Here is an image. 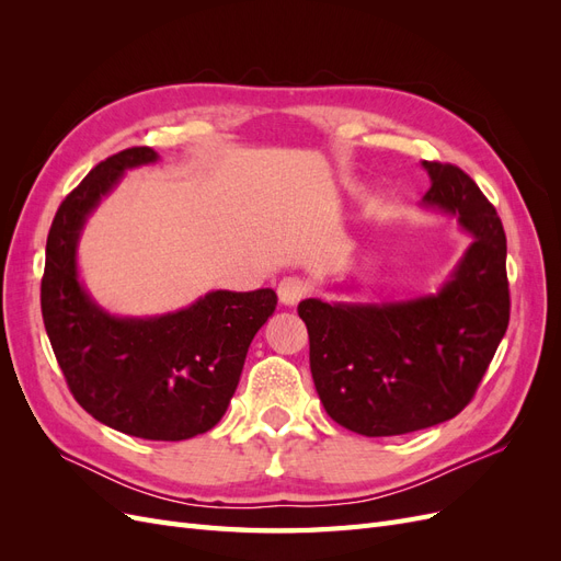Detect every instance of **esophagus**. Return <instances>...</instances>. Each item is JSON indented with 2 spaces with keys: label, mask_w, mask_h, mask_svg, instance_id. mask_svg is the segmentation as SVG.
Instances as JSON below:
<instances>
[{
  "label": "esophagus",
  "mask_w": 561,
  "mask_h": 561,
  "mask_svg": "<svg viewBox=\"0 0 561 561\" xmlns=\"http://www.w3.org/2000/svg\"><path fill=\"white\" fill-rule=\"evenodd\" d=\"M309 295V285L297 276H287L278 283V299L285 307H295L304 297Z\"/></svg>",
  "instance_id": "34e87169"
}]
</instances>
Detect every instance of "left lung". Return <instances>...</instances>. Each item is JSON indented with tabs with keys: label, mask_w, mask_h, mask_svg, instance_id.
I'll use <instances>...</instances> for the list:
<instances>
[{
	"label": "left lung",
	"mask_w": 561,
	"mask_h": 561,
	"mask_svg": "<svg viewBox=\"0 0 561 561\" xmlns=\"http://www.w3.org/2000/svg\"><path fill=\"white\" fill-rule=\"evenodd\" d=\"M421 206L472 236L437 295L388 304L304 299L313 383L325 412L367 437L404 435L454 419L472 400L511 320L505 231L461 168L423 161Z\"/></svg>",
	"instance_id": "obj_1"
}]
</instances>
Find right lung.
<instances>
[{"mask_svg":"<svg viewBox=\"0 0 561 561\" xmlns=\"http://www.w3.org/2000/svg\"><path fill=\"white\" fill-rule=\"evenodd\" d=\"M157 159L151 147L118 151L65 196L46 239L42 316L83 410L118 433L178 443L225 416L250 342L278 297L268 287L217 290L154 318H116L98 307L77 274L81 229L124 171Z\"/></svg>","mask_w":561,"mask_h":561,"instance_id":"right-lung-1","label":"right lung"}]
</instances>
